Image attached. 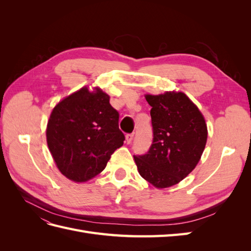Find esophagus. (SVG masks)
<instances>
[{"label":"esophagus","mask_w":251,"mask_h":251,"mask_svg":"<svg viewBox=\"0 0 251 251\" xmlns=\"http://www.w3.org/2000/svg\"><path fill=\"white\" fill-rule=\"evenodd\" d=\"M133 138H134V134H126V140L127 144H130L133 141Z\"/></svg>","instance_id":"34e87169"}]
</instances>
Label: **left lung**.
Wrapping results in <instances>:
<instances>
[{"label":"left lung","instance_id":"8db88e82","mask_svg":"<svg viewBox=\"0 0 251 251\" xmlns=\"http://www.w3.org/2000/svg\"><path fill=\"white\" fill-rule=\"evenodd\" d=\"M151 107L153 143L148 154L134 156L140 176L158 189L178 184L199 163L207 126L199 108L183 92L146 94Z\"/></svg>","mask_w":251,"mask_h":251}]
</instances>
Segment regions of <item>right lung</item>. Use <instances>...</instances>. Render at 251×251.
<instances>
[{
	"label": "right lung",
	"mask_w": 251,
	"mask_h": 251,
	"mask_svg": "<svg viewBox=\"0 0 251 251\" xmlns=\"http://www.w3.org/2000/svg\"><path fill=\"white\" fill-rule=\"evenodd\" d=\"M118 112L100 87L88 86L66 96L53 108L46 128L47 144L57 169L81 183L100 174L111 155L124 146Z\"/></svg>",
	"instance_id": "obj_1"
}]
</instances>
